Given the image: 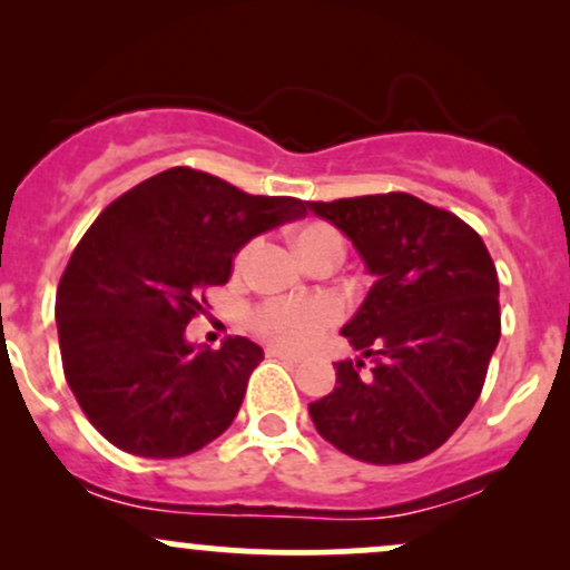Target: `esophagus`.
<instances>
[{
  "mask_svg": "<svg viewBox=\"0 0 570 570\" xmlns=\"http://www.w3.org/2000/svg\"><path fill=\"white\" fill-rule=\"evenodd\" d=\"M265 353H267V358H278V362H286V364H299V362H303V356H299V353L278 348V345H271V348H265Z\"/></svg>",
  "mask_w": 570,
  "mask_h": 570,
  "instance_id": "34e87169",
  "label": "esophagus"
}]
</instances>
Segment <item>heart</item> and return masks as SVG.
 Here are the masks:
<instances>
[{"instance_id":"1","label":"heart","mask_w":570,"mask_h":570,"mask_svg":"<svg viewBox=\"0 0 570 570\" xmlns=\"http://www.w3.org/2000/svg\"><path fill=\"white\" fill-rule=\"evenodd\" d=\"M294 240H297L299 254L305 259L316 257L326 248H335V252L345 248L343 233L335 225H326V222H307L294 235ZM257 248V238L240 246L238 254H235V271H246ZM337 322L340 305L330 297H271L263 299L248 316V324L257 335L276 345H284V348H307Z\"/></svg>"}]
</instances>
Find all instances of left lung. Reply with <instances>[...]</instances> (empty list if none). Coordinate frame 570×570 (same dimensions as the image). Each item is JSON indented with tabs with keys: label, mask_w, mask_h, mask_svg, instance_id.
<instances>
[{
	"label": "left lung",
	"mask_w": 570,
	"mask_h": 570,
	"mask_svg": "<svg viewBox=\"0 0 570 570\" xmlns=\"http://www.w3.org/2000/svg\"><path fill=\"white\" fill-rule=\"evenodd\" d=\"M307 208L348 235L377 276L343 326L372 364H335V391L307 407L316 431L375 466L434 453L480 399L501 337L490 252L453 212L407 193L307 200Z\"/></svg>",
	"instance_id": "8db88e82"
}]
</instances>
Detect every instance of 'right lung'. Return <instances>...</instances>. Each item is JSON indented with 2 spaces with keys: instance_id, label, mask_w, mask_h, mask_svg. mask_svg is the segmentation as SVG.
<instances>
[{
  "instance_id": "right-lung-1",
  "label": "right lung",
  "mask_w": 570,
  "mask_h": 570,
  "mask_svg": "<svg viewBox=\"0 0 570 570\" xmlns=\"http://www.w3.org/2000/svg\"><path fill=\"white\" fill-rule=\"evenodd\" d=\"M305 214V200L248 195L189 166L98 214L58 281L56 322L63 375L104 440L181 458L227 431L263 348L227 337L198 351L185 330L206 316L208 289L230 281L246 240Z\"/></svg>"
}]
</instances>
